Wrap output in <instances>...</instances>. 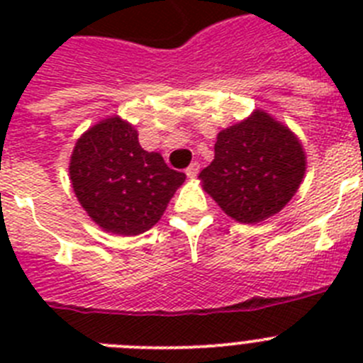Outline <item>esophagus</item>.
Segmentation results:
<instances>
[{"mask_svg": "<svg viewBox=\"0 0 363 363\" xmlns=\"http://www.w3.org/2000/svg\"><path fill=\"white\" fill-rule=\"evenodd\" d=\"M198 172H200V163H196V162L191 163V165L185 169V174H187L189 178H196Z\"/></svg>", "mask_w": 363, "mask_h": 363, "instance_id": "34e87169", "label": "esophagus"}]
</instances>
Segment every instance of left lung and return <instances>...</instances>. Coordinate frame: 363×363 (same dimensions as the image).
<instances>
[{"mask_svg":"<svg viewBox=\"0 0 363 363\" xmlns=\"http://www.w3.org/2000/svg\"><path fill=\"white\" fill-rule=\"evenodd\" d=\"M307 160L296 134L256 108L218 133L214 160L200 172L203 191L240 223H259L296 194Z\"/></svg>","mask_w":363,"mask_h":363,"instance_id":"obj_1","label":"left lung"}]
</instances>
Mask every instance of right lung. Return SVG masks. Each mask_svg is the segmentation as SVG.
<instances>
[{
  "label": "right lung",
  "instance_id": "obj_1",
  "mask_svg": "<svg viewBox=\"0 0 363 363\" xmlns=\"http://www.w3.org/2000/svg\"><path fill=\"white\" fill-rule=\"evenodd\" d=\"M70 184L79 205L107 233L136 236L156 225L185 182L160 152L143 150L120 116L92 125L70 154Z\"/></svg>",
  "mask_w": 363,
  "mask_h": 363
}]
</instances>
